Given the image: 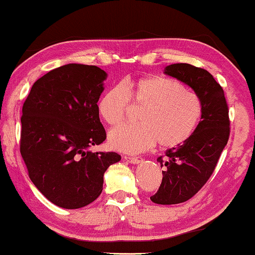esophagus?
<instances>
[{"label": "esophagus", "instance_id": "34e87169", "mask_svg": "<svg viewBox=\"0 0 255 255\" xmlns=\"http://www.w3.org/2000/svg\"><path fill=\"white\" fill-rule=\"evenodd\" d=\"M125 160H127L128 162L130 163H134V164H137V163H140L143 162V157L142 156H129V155H125L124 156Z\"/></svg>", "mask_w": 255, "mask_h": 255}]
</instances>
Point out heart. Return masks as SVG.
Returning <instances> with one entry per match:
<instances>
[{"mask_svg":"<svg viewBox=\"0 0 255 255\" xmlns=\"http://www.w3.org/2000/svg\"><path fill=\"white\" fill-rule=\"evenodd\" d=\"M140 108V124L124 125L109 134V143L119 151L143 152L155 143L172 148L185 143L199 126L203 113L201 99L178 80L162 76H144L117 84L98 103L99 115L116 126L126 118L131 105Z\"/></svg>","mask_w":255,"mask_h":255,"instance_id":"1","label":"heart"}]
</instances>
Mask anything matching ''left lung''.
<instances>
[{"mask_svg": "<svg viewBox=\"0 0 255 255\" xmlns=\"http://www.w3.org/2000/svg\"><path fill=\"white\" fill-rule=\"evenodd\" d=\"M164 74L192 87L203 106L194 134L157 157L163 177L151 201L156 204H178L192 199L215 171L229 138V110L224 90L205 69L175 63L165 67Z\"/></svg>", "mask_w": 255, "mask_h": 255, "instance_id": "obj_1", "label": "left lung"}]
</instances>
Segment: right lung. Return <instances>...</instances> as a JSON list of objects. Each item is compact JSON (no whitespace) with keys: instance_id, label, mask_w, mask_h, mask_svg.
Segmentation results:
<instances>
[{"instance_id":"obj_1","label":"right lung","mask_w":255,"mask_h":255,"mask_svg":"<svg viewBox=\"0 0 255 255\" xmlns=\"http://www.w3.org/2000/svg\"><path fill=\"white\" fill-rule=\"evenodd\" d=\"M107 72L69 63L36 80L22 106L20 153L38 191L64 209L92 203L103 189V175L121 156L87 151L107 132L98 102Z\"/></svg>"}]
</instances>
